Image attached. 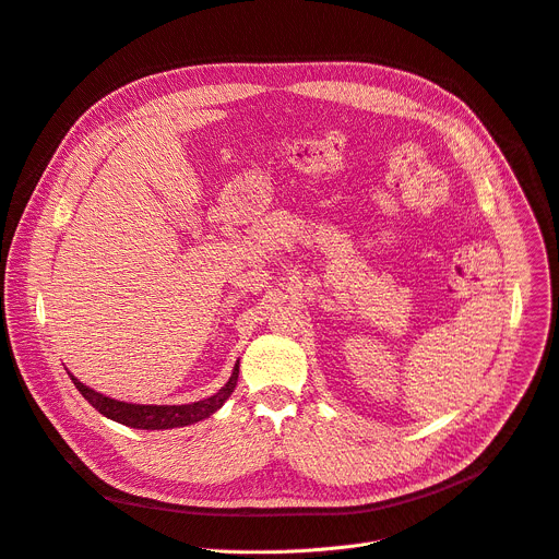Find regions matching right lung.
<instances>
[{"label": "right lung", "instance_id": "add662e5", "mask_svg": "<svg viewBox=\"0 0 559 559\" xmlns=\"http://www.w3.org/2000/svg\"><path fill=\"white\" fill-rule=\"evenodd\" d=\"M73 386L81 391V395L96 408L98 414H103L105 418L121 423L126 427H134V429H173V427H186L200 423L204 418H209L211 414H215L217 408L227 402V397L234 393L236 382H238V364L234 368V376L229 378V382L222 386L215 395L204 397L200 402H191V404H162V406H153V404H128V402H119L105 397L100 393H96L94 389L81 384L76 378L71 376Z\"/></svg>", "mask_w": 559, "mask_h": 559}]
</instances>
